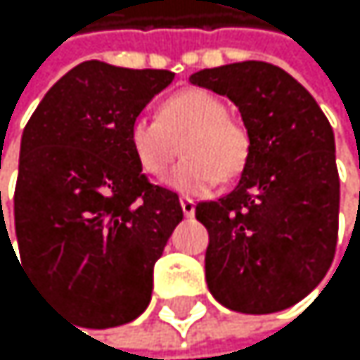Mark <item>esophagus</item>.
<instances>
[{
	"instance_id": "obj_1",
	"label": "esophagus",
	"mask_w": 360,
	"mask_h": 360,
	"mask_svg": "<svg viewBox=\"0 0 360 360\" xmlns=\"http://www.w3.org/2000/svg\"><path fill=\"white\" fill-rule=\"evenodd\" d=\"M179 202H181L184 214H186L188 218H192V216H194V212H196V202H194L192 198H188V196H181V198H179Z\"/></svg>"
}]
</instances>
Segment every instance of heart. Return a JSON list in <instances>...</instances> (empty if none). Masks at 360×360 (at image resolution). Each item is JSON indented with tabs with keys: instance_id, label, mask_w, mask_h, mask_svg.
Wrapping results in <instances>:
<instances>
[{
	"instance_id": "obj_1",
	"label": "heart",
	"mask_w": 360,
	"mask_h": 360,
	"mask_svg": "<svg viewBox=\"0 0 360 360\" xmlns=\"http://www.w3.org/2000/svg\"><path fill=\"white\" fill-rule=\"evenodd\" d=\"M226 112L216 94L188 88L164 99L158 118L138 116L129 125V144L140 170L148 176L164 174L181 142L184 160L166 176L170 188L202 194L220 179L240 176L250 158V136Z\"/></svg>"
}]
</instances>
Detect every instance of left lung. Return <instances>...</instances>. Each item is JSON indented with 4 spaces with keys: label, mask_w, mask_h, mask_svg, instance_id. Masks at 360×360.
<instances>
[{
    "label": "left lung",
    "mask_w": 360,
    "mask_h": 360,
    "mask_svg": "<svg viewBox=\"0 0 360 360\" xmlns=\"http://www.w3.org/2000/svg\"><path fill=\"white\" fill-rule=\"evenodd\" d=\"M190 82L229 96L250 136L238 188L196 205L210 233L207 287L231 311H283L320 285L335 257L333 127L307 88L268 62L202 68Z\"/></svg>",
    "instance_id": "left-lung-1"
}]
</instances>
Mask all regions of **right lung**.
<instances>
[{"mask_svg":"<svg viewBox=\"0 0 360 360\" xmlns=\"http://www.w3.org/2000/svg\"><path fill=\"white\" fill-rule=\"evenodd\" d=\"M172 79L160 68L82 62L23 129L21 264L88 328L127 324L148 307L153 266L184 220L179 196L148 181L129 144V125Z\"/></svg>","mask_w":360,"mask_h":360,"instance_id":"1","label":"right lung"}]
</instances>
